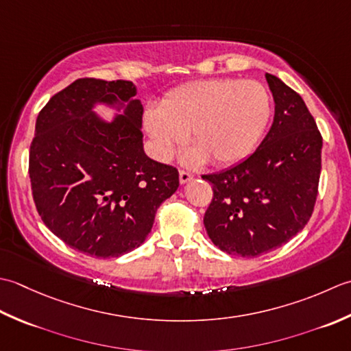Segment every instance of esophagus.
<instances>
[{"label":"esophagus","instance_id":"esophagus-1","mask_svg":"<svg viewBox=\"0 0 351 351\" xmlns=\"http://www.w3.org/2000/svg\"><path fill=\"white\" fill-rule=\"evenodd\" d=\"M178 177H180V183L182 184H186L188 182H191L192 178H194L189 173H186V171H180V173H178Z\"/></svg>","mask_w":351,"mask_h":351}]
</instances>
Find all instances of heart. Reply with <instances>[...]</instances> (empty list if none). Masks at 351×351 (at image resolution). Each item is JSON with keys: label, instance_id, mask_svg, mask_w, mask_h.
Here are the masks:
<instances>
[{"label": "heart", "instance_id": "obj_1", "mask_svg": "<svg viewBox=\"0 0 351 351\" xmlns=\"http://www.w3.org/2000/svg\"><path fill=\"white\" fill-rule=\"evenodd\" d=\"M271 115V97L259 82L209 78L171 90L160 107H149L144 124L156 156L165 160L189 132L194 147L184 165H232L253 152Z\"/></svg>", "mask_w": 351, "mask_h": 351}]
</instances>
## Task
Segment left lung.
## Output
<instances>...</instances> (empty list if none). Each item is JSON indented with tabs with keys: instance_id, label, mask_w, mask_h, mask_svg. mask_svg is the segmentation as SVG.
Here are the masks:
<instances>
[{
	"instance_id": "left-lung-1",
	"label": "left lung",
	"mask_w": 351,
	"mask_h": 351,
	"mask_svg": "<svg viewBox=\"0 0 351 351\" xmlns=\"http://www.w3.org/2000/svg\"><path fill=\"white\" fill-rule=\"evenodd\" d=\"M274 98L269 132L245 160L217 174L204 227L219 250L257 257L282 247L302 230L315 206L323 138L295 90L265 74Z\"/></svg>"
}]
</instances>
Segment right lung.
Instances as JSON below:
<instances>
[{"label": "right lung", "instance_id": "add662e5", "mask_svg": "<svg viewBox=\"0 0 351 351\" xmlns=\"http://www.w3.org/2000/svg\"><path fill=\"white\" fill-rule=\"evenodd\" d=\"M133 82L80 78L36 119L30 147L33 198L66 245L118 257L144 244L154 215L178 188L177 169L145 154L144 106ZM116 112L109 120L95 109Z\"/></svg>", "mask_w": 351, "mask_h": 351}]
</instances>
